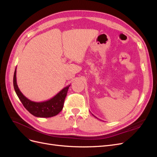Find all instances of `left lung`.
<instances>
[{"label":"left lung","instance_id":"8db88e82","mask_svg":"<svg viewBox=\"0 0 157 157\" xmlns=\"http://www.w3.org/2000/svg\"><path fill=\"white\" fill-rule=\"evenodd\" d=\"M92 115H93V116H94V115H93V114H92ZM94 117H95V116H94ZM96 117V118H97V117Z\"/></svg>","mask_w":157,"mask_h":157}]
</instances>
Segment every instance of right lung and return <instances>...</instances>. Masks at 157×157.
<instances>
[{
	"instance_id": "obj_1",
	"label": "right lung",
	"mask_w": 157,
	"mask_h": 157,
	"mask_svg": "<svg viewBox=\"0 0 157 157\" xmlns=\"http://www.w3.org/2000/svg\"><path fill=\"white\" fill-rule=\"evenodd\" d=\"M13 83L15 92L23 106L33 115L40 118L54 117L61 111L63 109L65 97L67 96L68 89L70 86V85H69L65 87L49 100L42 102H35L27 98L19 89L16 81V68L13 74Z\"/></svg>"
}]
</instances>
